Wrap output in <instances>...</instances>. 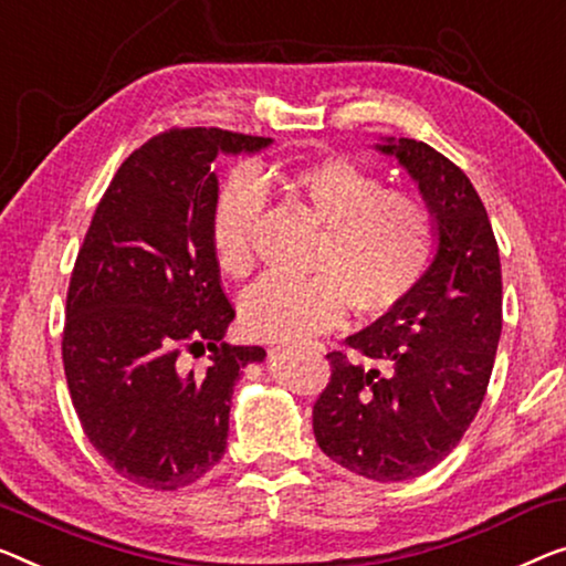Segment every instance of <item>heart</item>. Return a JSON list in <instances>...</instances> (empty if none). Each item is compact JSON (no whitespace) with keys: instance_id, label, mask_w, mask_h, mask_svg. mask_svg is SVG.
Instances as JSON below:
<instances>
[{"instance_id":"heart-1","label":"heart","mask_w":566,"mask_h":566,"mask_svg":"<svg viewBox=\"0 0 566 566\" xmlns=\"http://www.w3.org/2000/svg\"><path fill=\"white\" fill-rule=\"evenodd\" d=\"M286 188L325 223L315 280L269 274L243 292L239 317L256 340H305L340 325L345 302L360 315L401 305L424 276L434 251L427 202L386 190L381 177L345 157L294 167ZM266 202L259 175L235 172L210 210V249L226 274L251 266V231Z\"/></svg>"}]
</instances>
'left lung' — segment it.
Instances as JSON below:
<instances>
[{"label":"left lung","mask_w":566,"mask_h":566,"mask_svg":"<svg viewBox=\"0 0 566 566\" xmlns=\"http://www.w3.org/2000/svg\"><path fill=\"white\" fill-rule=\"evenodd\" d=\"M434 218V256L401 305L345 343L384 370L327 353L333 376L312 411L315 440L378 483L417 478L468 432L493 374L503 325L499 243L468 175L424 142L381 137Z\"/></svg>","instance_id":"obj_1"}]
</instances>
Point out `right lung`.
<instances>
[{
  "instance_id": "obj_1",
  "label": "right lung",
  "mask_w": 566,
  "mask_h": 566,
  "mask_svg": "<svg viewBox=\"0 0 566 566\" xmlns=\"http://www.w3.org/2000/svg\"><path fill=\"white\" fill-rule=\"evenodd\" d=\"M272 139L172 129L132 151L101 198L67 286L63 364L83 432L122 478L177 491L218 465L241 370L259 345L223 340L235 312L210 249L221 157ZM182 347L211 350L188 371Z\"/></svg>"
}]
</instances>
